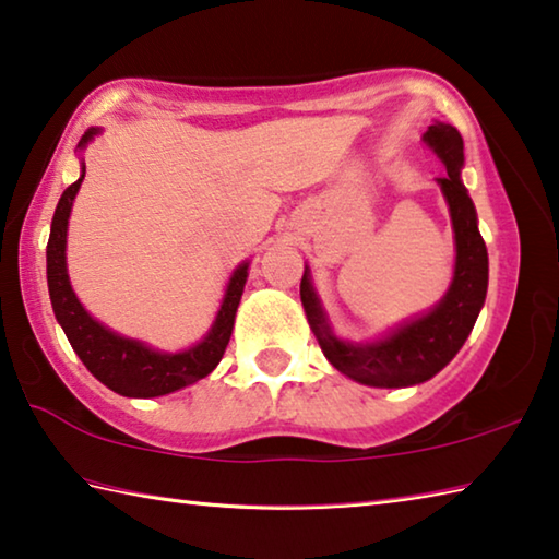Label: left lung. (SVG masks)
<instances>
[{
  "instance_id": "obj_1",
  "label": "left lung",
  "mask_w": 559,
  "mask_h": 559,
  "mask_svg": "<svg viewBox=\"0 0 559 559\" xmlns=\"http://www.w3.org/2000/svg\"><path fill=\"white\" fill-rule=\"evenodd\" d=\"M424 140L447 165V175L439 177V185L449 202L453 231H456V271L439 306L431 313L394 330L380 343L349 345L330 333L323 308L310 286L308 269L300 281L302 308L328 362L349 380L370 386H409L431 380L466 343L488 290V251L478 231L476 210L461 182V132L447 122H437V126H429Z\"/></svg>"
}]
</instances>
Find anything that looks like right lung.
Listing matches in <instances>:
<instances>
[{
	"label": "right lung",
	"mask_w": 559,
	"mask_h": 559,
	"mask_svg": "<svg viewBox=\"0 0 559 559\" xmlns=\"http://www.w3.org/2000/svg\"><path fill=\"white\" fill-rule=\"evenodd\" d=\"M96 132V128H91L81 138L79 147L86 145ZM83 177H86V165H83L81 177L66 187L59 204H56L49 246H46V278H49L51 306L75 355L81 357V362L88 367V372L96 380L122 396H159L202 380L219 365L224 349L229 345L234 316L239 308L246 276H249V263H241L234 271L210 335L200 345L177 355H163L138 343V340L110 333L108 328H103L98 320H93L83 310L69 283V273H66V229H69L71 204Z\"/></svg>",
	"instance_id": "1"
}]
</instances>
